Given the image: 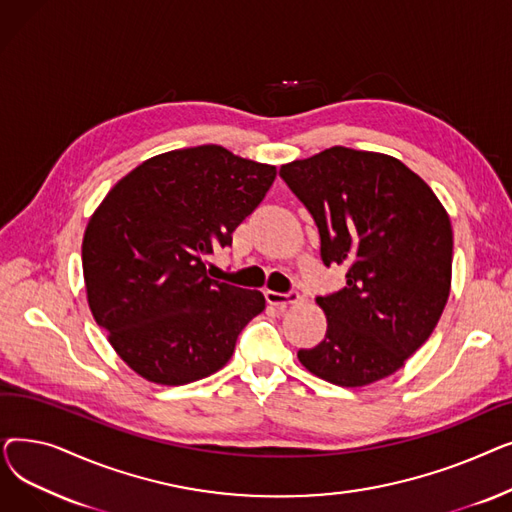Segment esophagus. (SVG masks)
I'll return each mask as SVG.
<instances>
[{
	"instance_id": "1",
	"label": "esophagus",
	"mask_w": 512,
	"mask_h": 512,
	"mask_svg": "<svg viewBox=\"0 0 512 512\" xmlns=\"http://www.w3.org/2000/svg\"><path fill=\"white\" fill-rule=\"evenodd\" d=\"M265 301L270 303V305H274V307L284 309V307H288V305L299 303V301H301V294L294 292V290H292V292H286V294L274 292V290H265Z\"/></svg>"
}]
</instances>
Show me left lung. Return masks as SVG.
Wrapping results in <instances>:
<instances>
[{
	"mask_svg": "<svg viewBox=\"0 0 512 512\" xmlns=\"http://www.w3.org/2000/svg\"><path fill=\"white\" fill-rule=\"evenodd\" d=\"M313 215L321 259L346 270V284L317 305L326 338L301 348L317 378L359 388L388 378L432 336L452 278L446 209L392 155L330 147L280 168Z\"/></svg>",
	"mask_w": 512,
	"mask_h": 512,
	"instance_id": "left-lung-1",
	"label": "left lung"
}]
</instances>
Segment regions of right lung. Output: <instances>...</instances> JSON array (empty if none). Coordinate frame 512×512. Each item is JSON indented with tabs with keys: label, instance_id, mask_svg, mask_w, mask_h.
<instances>
[{
	"label": "right lung",
	"instance_id": "right-lung-1",
	"mask_svg": "<svg viewBox=\"0 0 512 512\" xmlns=\"http://www.w3.org/2000/svg\"><path fill=\"white\" fill-rule=\"evenodd\" d=\"M276 166L220 145L155 155L126 174L83 238L89 309L118 357L141 378L182 386L222 369L259 290L211 280L207 257L270 191Z\"/></svg>",
	"mask_w": 512,
	"mask_h": 512
}]
</instances>
